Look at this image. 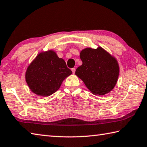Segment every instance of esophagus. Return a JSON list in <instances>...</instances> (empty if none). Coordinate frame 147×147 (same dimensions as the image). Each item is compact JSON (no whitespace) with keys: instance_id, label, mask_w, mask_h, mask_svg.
Here are the masks:
<instances>
[{"instance_id":"34e87169","label":"esophagus","mask_w":147,"mask_h":147,"mask_svg":"<svg viewBox=\"0 0 147 147\" xmlns=\"http://www.w3.org/2000/svg\"><path fill=\"white\" fill-rule=\"evenodd\" d=\"M71 71H72V72H73V73H75V71H76V69L74 68V67L72 68V69H71Z\"/></svg>"}]
</instances>
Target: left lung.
Instances as JSON below:
<instances>
[{"mask_svg": "<svg viewBox=\"0 0 147 147\" xmlns=\"http://www.w3.org/2000/svg\"><path fill=\"white\" fill-rule=\"evenodd\" d=\"M83 64L75 74L95 95L103 96L115 86L119 75L117 60L101 47L85 48L80 53Z\"/></svg>", "mask_w": 147, "mask_h": 147, "instance_id": "left-lung-1", "label": "left lung"}]
</instances>
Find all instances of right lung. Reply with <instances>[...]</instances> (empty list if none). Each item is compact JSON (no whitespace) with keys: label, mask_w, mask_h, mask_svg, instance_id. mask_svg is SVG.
<instances>
[{"label":"right lung","mask_w":147,"mask_h":147,"mask_svg":"<svg viewBox=\"0 0 147 147\" xmlns=\"http://www.w3.org/2000/svg\"><path fill=\"white\" fill-rule=\"evenodd\" d=\"M71 74L64 60L49 50L39 53L28 65L25 80L34 93L49 96L59 90L64 80Z\"/></svg>","instance_id":"add662e5"}]
</instances>
